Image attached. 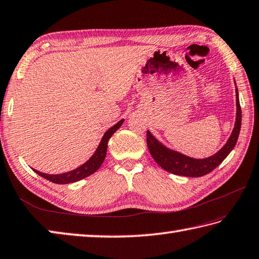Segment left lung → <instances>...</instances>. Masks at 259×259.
Here are the masks:
<instances>
[{
    "instance_id": "left-lung-1",
    "label": "left lung",
    "mask_w": 259,
    "mask_h": 259,
    "mask_svg": "<svg viewBox=\"0 0 259 259\" xmlns=\"http://www.w3.org/2000/svg\"><path fill=\"white\" fill-rule=\"evenodd\" d=\"M236 106V122L229 139L227 140L225 146L219 151H217L214 155L210 157H206V158H193V157L186 156L180 153V151L170 149L163 143H160L149 130H147V146H148V149L156 163L166 171H169L171 174L180 176L201 177L209 174L210 171L219 166L225 160L226 157L231 153V150L235 148L237 144L238 137H239L241 126V108L237 88Z\"/></svg>"
}]
</instances>
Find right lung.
I'll list each match as a JSON object with an SVG mask.
<instances>
[{"label":"right lung","instance_id":"obj_1","mask_svg":"<svg viewBox=\"0 0 259 259\" xmlns=\"http://www.w3.org/2000/svg\"><path fill=\"white\" fill-rule=\"evenodd\" d=\"M123 119L120 120L118 123H115L113 126L105 131V134L103 135L102 139H101V143L99 144L98 148H96L95 153L91 156V158L89 160H86L83 165H80L77 168H75L73 170L66 171V173H62V174H46V173H41V171L35 170L33 169L35 173L38 175H40L44 179L48 180L53 183L56 184H69V183H74V182H77L85 179L90 175L94 174L96 170H98L101 165L103 164L104 158L106 156V150H108V141L109 139L112 137V135L118 130L121 125L123 123Z\"/></svg>","mask_w":259,"mask_h":259}]
</instances>
